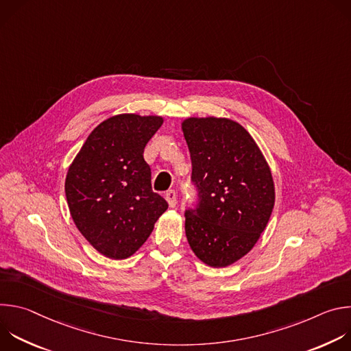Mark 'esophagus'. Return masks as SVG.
Returning <instances> with one entry per match:
<instances>
[{"label": "esophagus", "instance_id": "34e87169", "mask_svg": "<svg viewBox=\"0 0 351 351\" xmlns=\"http://www.w3.org/2000/svg\"><path fill=\"white\" fill-rule=\"evenodd\" d=\"M165 198H167V202H168L171 208H173L176 206V193H175V190H168L165 193Z\"/></svg>", "mask_w": 351, "mask_h": 351}]
</instances>
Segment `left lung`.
<instances>
[{
	"label": "left lung",
	"instance_id": "obj_1",
	"mask_svg": "<svg viewBox=\"0 0 351 351\" xmlns=\"http://www.w3.org/2000/svg\"><path fill=\"white\" fill-rule=\"evenodd\" d=\"M182 130L191 158L195 208L187 210L186 237L197 258L232 265L254 247L275 204L268 162L254 138L228 118H187Z\"/></svg>",
	"mask_w": 351,
	"mask_h": 351
}]
</instances>
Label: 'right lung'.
I'll return each instance as SVG.
<instances>
[{"instance_id": "right-lung-1", "label": "right lung", "mask_w": 351, "mask_h": 351, "mask_svg": "<svg viewBox=\"0 0 351 351\" xmlns=\"http://www.w3.org/2000/svg\"><path fill=\"white\" fill-rule=\"evenodd\" d=\"M162 117L121 114L99 123L71 164L65 194L72 219L103 256L125 260L152 234L168 203L152 189L144 147Z\"/></svg>"}]
</instances>
